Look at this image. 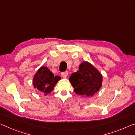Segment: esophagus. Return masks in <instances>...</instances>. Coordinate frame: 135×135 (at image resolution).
<instances>
[{
    "label": "esophagus",
    "instance_id": "1",
    "mask_svg": "<svg viewBox=\"0 0 135 135\" xmlns=\"http://www.w3.org/2000/svg\"><path fill=\"white\" fill-rule=\"evenodd\" d=\"M61 75L63 78H66L68 76V72H61Z\"/></svg>",
    "mask_w": 135,
    "mask_h": 135
}]
</instances>
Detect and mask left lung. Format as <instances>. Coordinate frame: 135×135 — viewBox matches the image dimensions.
<instances>
[{
	"label": "left lung",
	"instance_id": "1",
	"mask_svg": "<svg viewBox=\"0 0 135 135\" xmlns=\"http://www.w3.org/2000/svg\"><path fill=\"white\" fill-rule=\"evenodd\" d=\"M79 70L72 74L69 78L76 94L86 97L93 96L102 87L103 75L90 63L84 61Z\"/></svg>",
	"mask_w": 135,
	"mask_h": 135
}]
</instances>
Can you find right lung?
I'll use <instances>...</instances> for the list:
<instances>
[{"instance_id":"1","label":"right lung","mask_w":135,"mask_h":135,"mask_svg":"<svg viewBox=\"0 0 135 135\" xmlns=\"http://www.w3.org/2000/svg\"><path fill=\"white\" fill-rule=\"evenodd\" d=\"M61 79L60 76H54L46 66H41L34 75L32 84L34 88L45 95H49L52 91L55 84Z\"/></svg>"}]
</instances>
